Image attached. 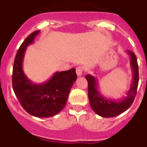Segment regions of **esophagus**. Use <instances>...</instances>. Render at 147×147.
Here are the masks:
<instances>
[{
	"instance_id": "1",
	"label": "esophagus",
	"mask_w": 147,
	"mask_h": 147,
	"mask_svg": "<svg viewBox=\"0 0 147 147\" xmlns=\"http://www.w3.org/2000/svg\"><path fill=\"white\" fill-rule=\"evenodd\" d=\"M76 74H77L78 76H81L82 75L83 73V67H77L76 68Z\"/></svg>"
}]
</instances>
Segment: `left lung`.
Wrapping results in <instances>:
<instances>
[{
  "mask_svg": "<svg viewBox=\"0 0 147 147\" xmlns=\"http://www.w3.org/2000/svg\"><path fill=\"white\" fill-rule=\"evenodd\" d=\"M126 52L130 58L132 80L127 96L120 99H114L105 97L98 89V83L96 77L88 74L85 76L88 82V97L90 105L97 115L105 118L114 117L124 113L131 106L136 96L138 85V66L136 54L129 50Z\"/></svg>",
  "mask_w": 147,
  "mask_h": 147,
  "instance_id": "obj_1",
  "label": "left lung"
}]
</instances>
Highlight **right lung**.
Listing matches in <instances>:
<instances>
[{"mask_svg":"<svg viewBox=\"0 0 147 147\" xmlns=\"http://www.w3.org/2000/svg\"><path fill=\"white\" fill-rule=\"evenodd\" d=\"M40 33L35 31L21 44L15 57L12 72V87L23 108L38 118L52 117L65 107L71 87L76 80V70L55 72L48 81L35 84L26 76L23 62L28 45Z\"/></svg>","mask_w":147,"mask_h":147,"instance_id":"1","label":"right lung"}]
</instances>
